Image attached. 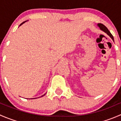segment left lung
<instances>
[{
    "label": "left lung",
    "mask_w": 121,
    "mask_h": 121,
    "mask_svg": "<svg viewBox=\"0 0 121 121\" xmlns=\"http://www.w3.org/2000/svg\"><path fill=\"white\" fill-rule=\"evenodd\" d=\"M97 26H98L99 27L100 30H102V31H104V32L105 33H107V35H108V36H109V37H110L112 39L113 41H114V39H113V36L111 35V33H110V31H109V30H108V29H107V27L105 26L103 24H101V23H98V24H97Z\"/></svg>",
    "instance_id": "8db88e82"
}]
</instances>
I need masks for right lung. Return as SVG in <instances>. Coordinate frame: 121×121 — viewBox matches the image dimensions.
Listing matches in <instances>:
<instances>
[{"mask_svg":"<svg viewBox=\"0 0 121 121\" xmlns=\"http://www.w3.org/2000/svg\"><path fill=\"white\" fill-rule=\"evenodd\" d=\"M27 21H25V22H23V23H21V24H20V26H21V25H22V24H24V23H25V22H27ZM45 94L43 95H42V96H41V97H43V96H44V95H45Z\"/></svg>","mask_w":121,"mask_h":121,"instance_id":"right-lung-1","label":"right lung"}]
</instances>
